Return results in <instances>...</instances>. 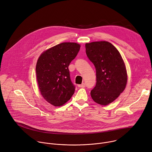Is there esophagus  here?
<instances>
[{"instance_id":"esophagus-1","label":"esophagus","mask_w":152,"mask_h":152,"mask_svg":"<svg viewBox=\"0 0 152 152\" xmlns=\"http://www.w3.org/2000/svg\"><path fill=\"white\" fill-rule=\"evenodd\" d=\"M78 87H80V88H84L86 87V84L85 83H82L80 85H78Z\"/></svg>"}]
</instances>
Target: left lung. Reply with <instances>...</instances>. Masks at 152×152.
Returning <instances> with one entry per match:
<instances>
[{"label": "left lung", "mask_w": 152, "mask_h": 152, "mask_svg": "<svg viewBox=\"0 0 152 152\" xmlns=\"http://www.w3.org/2000/svg\"><path fill=\"white\" fill-rule=\"evenodd\" d=\"M86 50L96 72V84L90 92L91 96L95 102L107 105L113 102L126 87L125 64L118 50L107 41L87 43Z\"/></svg>", "instance_id": "1"}]
</instances>
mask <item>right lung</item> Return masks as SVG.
Listing matches in <instances>:
<instances>
[{"instance_id":"1","label":"right lung","mask_w":152,"mask_h":152,"mask_svg":"<svg viewBox=\"0 0 152 152\" xmlns=\"http://www.w3.org/2000/svg\"><path fill=\"white\" fill-rule=\"evenodd\" d=\"M80 47L77 43L63 42L43 52L37 60L36 71L39 91L55 107L63 105L75 93L68 66Z\"/></svg>"}]
</instances>
